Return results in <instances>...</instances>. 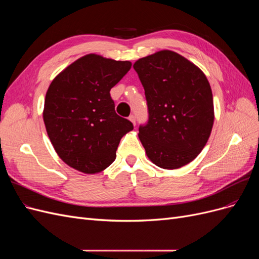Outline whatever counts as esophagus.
I'll use <instances>...</instances> for the list:
<instances>
[{
  "instance_id": "obj_1",
  "label": "esophagus",
  "mask_w": 259,
  "mask_h": 259,
  "mask_svg": "<svg viewBox=\"0 0 259 259\" xmlns=\"http://www.w3.org/2000/svg\"><path fill=\"white\" fill-rule=\"evenodd\" d=\"M128 119L131 120V122L133 123V124H136V116L134 115V114H132V115H130V117H128Z\"/></svg>"
}]
</instances>
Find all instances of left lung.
<instances>
[{
  "mask_svg": "<svg viewBox=\"0 0 259 259\" xmlns=\"http://www.w3.org/2000/svg\"><path fill=\"white\" fill-rule=\"evenodd\" d=\"M148 122L139 139L156 166L179 168L197 158L214 123L213 94L205 74L175 52L160 51L138 59Z\"/></svg>",
  "mask_w": 259,
  "mask_h": 259,
  "instance_id": "obj_1",
  "label": "left lung"
}]
</instances>
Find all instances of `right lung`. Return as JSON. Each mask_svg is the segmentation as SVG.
<instances>
[{"instance_id":"obj_1","label":"right lung","mask_w":259,"mask_h":259,"mask_svg":"<svg viewBox=\"0 0 259 259\" xmlns=\"http://www.w3.org/2000/svg\"><path fill=\"white\" fill-rule=\"evenodd\" d=\"M131 67V61L89 54L51 83L43 120L55 151L69 166L96 174L115 160L121 138L134 126L116 114L110 90Z\"/></svg>"}]
</instances>
